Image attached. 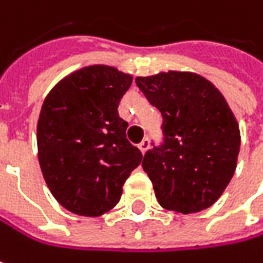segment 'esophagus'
<instances>
[{
  "instance_id": "34e87169",
  "label": "esophagus",
  "mask_w": 263,
  "mask_h": 263,
  "mask_svg": "<svg viewBox=\"0 0 263 263\" xmlns=\"http://www.w3.org/2000/svg\"><path fill=\"white\" fill-rule=\"evenodd\" d=\"M138 146H139V149H141L142 153H146V149L149 148V141H148V138L142 139V142L138 145Z\"/></svg>"
}]
</instances>
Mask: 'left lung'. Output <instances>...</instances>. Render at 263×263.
<instances>
[{"label": "left lung", "mask_w": 263, "mask_h": 263, "mask_svg": "<svg viewBox=\"0 0 263 263\" xmlns=\"http://www.w3.org/2000/svg\"><path fill=\"white\" fill-rule=\"evenodd\" d=\"M136 85L163 117L164 145L146 151L142 163L159 203L182 214L210 208L236 169L241 133L232 109L195 71L138 76Z\"/></svg>", "instance_id": "obj_1"}]
</instances>
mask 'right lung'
Here are the masks:
<instances>
[{
	"instance_id": "right-lung-1",
	"label": "right lung",
	"mask_w": 263,
	"mask_h": 263,
	"mask_svg": "<svg viewBox=\"0 0 263 263\" xmlns=\"http://www.w3.org/2000/svg\"><path fill=\"white\" fill-rule=\"evenodd\" d=\"M132 82L117 67L92 64L64 76L45 97L37 121L39 163L52 196L73 214L109 213L143 159L118 115Z\"/></svg>"
}]
</instances>
